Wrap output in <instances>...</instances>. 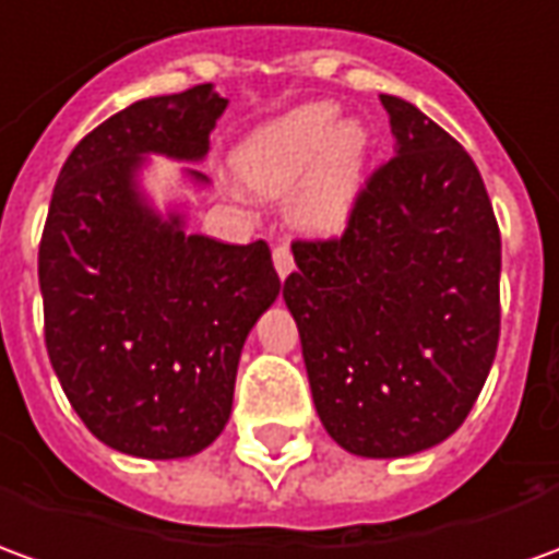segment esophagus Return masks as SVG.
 <instances>
[{"instance_id":"1","label":"esophagus","mask_w":559,"mask_h":559,"mask_svg":"<svg viewBox=\"0 0 559 559\" xmlns=\"http://www.w3.org/2000/svg\"><path fill=\"white\" fill-rule=\"evenodd\" d=\"M272 263H275V272H278V278H287L293 272V253L287 245H278L275 251H272Z\"/></svg>"}]
</instances>
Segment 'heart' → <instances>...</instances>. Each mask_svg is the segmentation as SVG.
<instances>
[{
    "label": "heart",
    "instance_id": "heart-1",
    "mask_svg": "<svg viewBox=\"0 0 559 559\" xmlns=\"http://www.w3.org/2000/svg\"><path fill=\"white\" fill-rule=\"evenodd\" d=\"M372 132L362 120H342L333 103H308L269 120L233 154L241 185L263 197L293 190L290 214L306 233H338L360 199Z\"/></svg>",
    "mask_w": 559,
    "mask_h": 559
}]
</instances>
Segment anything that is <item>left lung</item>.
Segmentation results:
<instances>
[{
	"instance_id": "obj_1",
	"label": "left lung",
	"mask_w": 559,
	"mask_h": 559,
	"mask_svg": "<svg viewBox=\"0 0 559 559\" xmlns=\"http://www.w3.org/2000/svg\"><path fill=\"white\" fill-rule=\"evenodd\" d=\"M396 154L335 239H296L284 302L326 432L357 456L444 442L499 342V226L481 171L400 96H381Z\"/></svg>"
}]
</instances>
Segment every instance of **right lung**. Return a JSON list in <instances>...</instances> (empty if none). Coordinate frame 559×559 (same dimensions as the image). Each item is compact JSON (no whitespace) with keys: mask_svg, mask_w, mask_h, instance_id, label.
Here are the masks:
<instances>
[{"mask_svg":"<svg viewBox=\"0 0 559 559\" xmlns=\"http://www.w3.org/2000/svg\"><path fill=\"white\" fill-rule=\"evenodd\" d=\"M224 108L212 84L132 103L75 144L50 197L38 245L50 366L90 432L130 456L199 454L224 432L245 338L281 290L266 241L187 236L135 185L144 154L205 157Z\"/></svg>","mask_w":559,"mask_h":559,"instance_id":"obj_1","label":"right lung"}]
</instances>
